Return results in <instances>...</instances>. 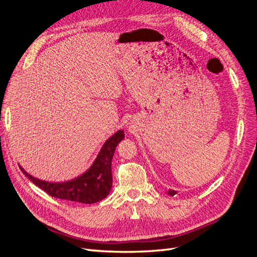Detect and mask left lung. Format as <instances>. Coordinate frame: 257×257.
Instances as JSON below:
<instances>
[{"label":"left lung","instance_id":"8db88e82","mask_svg":"<svg viewBox=\"0 0 257 257\" xmlns=\"http://www.w3.org/2000/svg\"><path fill=\"white\" fill-rule=\"evenodd\" d=\"M177 192H175V191H173V190H170L169 191V195H171V196H174V195H175Z\"/></svg>","mask_w":257,"mask_h":257}]
</instances>
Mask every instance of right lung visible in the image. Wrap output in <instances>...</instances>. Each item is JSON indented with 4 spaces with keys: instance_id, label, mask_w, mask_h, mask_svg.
<instances>
[{
    "instance_id": "1",
    "label": "right lung",
    "mask_w": 257,
    "mask_h": 257,
    "mask_svg": "<svg viewBox=\"0 0 257 257\" xmlns=\"http://www.w3.org/2000/svg\"><path fill=\"white\" fill-rule=\"evenodd\" d=\"M123 138V131H118L107 139L93 166L83 175L74 180L62 183L46 182L30 176L22 168L21 171L29 180L50 196L75 202L94 203L104 199L110 192L112 184L111 159L117 145Z\"/></svg>"
}]
</instances>
